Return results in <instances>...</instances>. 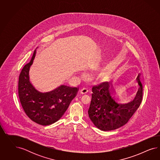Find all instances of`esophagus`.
Instances as JSON below:
<instances>
[{
	"instance_id": "1",
	"label": "esophagus",
	"mask_w": 160,
	"mask_h": 160,
	"mask_svg": "<svg viewBox=\"0 0 160 160\" xmlns=\"http://www.w3.org/2000/svg\"><path fill=\"white\" fill-rule=\"evenodd\" d=\"M87 92H88V90L86 88H84L80 90V93L82 94H87Z\"/></svg>"
}]
</instances>
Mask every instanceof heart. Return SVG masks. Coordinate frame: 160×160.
Instances as JSON below:
<instances>
[{
    "mask_svg": "<svg viewBox=\"0 0 160 160\" xmlns=\"http://www.w3.org/2000/svg\"><path fill=\"white\" fill-rule=\"evenodd\" d=\"M112 63H102L101 66H91L88 68L94 71H100L103 69V68H106L105 70H102L98 73L96 77V80L99 83H104L109 82L114 78L116 68L112 67Z\"/></svg>",
    "mask_w": 160,
    "mask_h": 160,
    "instance_id": "heart-1",
    "label": "heart"
}]
</instances>
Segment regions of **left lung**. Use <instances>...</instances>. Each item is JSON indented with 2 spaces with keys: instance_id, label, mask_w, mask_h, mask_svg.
I'll return each instance as SVG.
<instances>
[{
  "instance_id": "1",
  "label": "left lung",
  "mask_w": 160,
  "mask_h": 160,
  "mask_svg": "<svg viewBox=\"0 0 160 160\" xmlns=\"http://www.w3.org/2000/svg\"><path fill=\"white\" fill-rule=\"evenodd\" d=\"M138 90L136 97L121 103L114 96L108 82L92 87V100L88 113L94 125L102 131H111L125 125L139 107L142 98V86L137 78Z\"/></svg>"
}]
</instances>
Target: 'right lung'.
<instances>
[{
  "label": "right lung",
  "mask_w": 160,
  "mask_h": 160,
  "mask_svg": "<svg viewBox=\"0 0 160 160\" xmlns=\"http://www.w3.org/2000/svg\"><path fill=\"white\" fill-rule=\"evenodd\" d=\"M29 63L20 74L18 92L22 106L26 115L35 122L48 126L60 120L67 110L78 91L77 87L61 85L53 90L42 92L30 81L29 70L33 64L36 50Z\"/></svg>",
  "instance_id": "add662e5"
}]
</instances>
